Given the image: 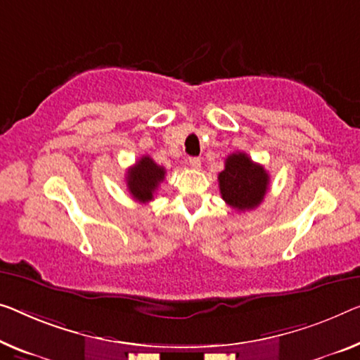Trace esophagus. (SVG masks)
Masks as SVG:
<instances>
[{"label":"esophagus","mask_w":360,"mask_h":360,"mask_svg":"<svg viewBox=\"0 0 360 360\" xmlns=\"http://www.w3.org/2000/svg\"><path fill=\"white\" fill-rule=\"evenodd\" d=\"M189 165H191L194 169H198V168H200V158L191 157V158H189Z\"/></svg>","instance_id":"obj_1"}]
</instances>
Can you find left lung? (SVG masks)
I'll use <instances>...</instances> for the list:
<instances>
[{"label": "left lung", "instance_id": "obj_1", "mask_svg": "<svg viewBox=\"0 0 360 360\" xmlns=\"http://www.w3.org/2000/svg\"><path fill=\"white\" fill-rule=\"evenodd\" d=\"M223 200L238 212L254 210L264 200L270 176L244 152L231 153L224 160V169L218 174Z\"/></svg>", "mask_w": 360, "mask_h": 360}]
</instances>
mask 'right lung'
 I'll list each match as a JSON object with an SVG mask.
<instances>
[{"instance_id": "1", "label": "right lung", "mask_w": 360, "mask_h": 360, "mask_svg": "<svg viewBox=\"0 0 360 360\" xmlns=\"http://www.w3.org/2000/svg\"><path fill=\"white\" fill-rule=\"evenodd\" d=\"M165 174L166 169L163 166H158L148 155H146L127 171L126 182L129 194L141 203L153 200L155 192L158 191L160 182L165 179Z\"/></svg>"}]
</instances>
